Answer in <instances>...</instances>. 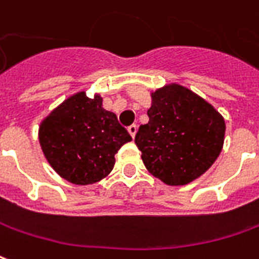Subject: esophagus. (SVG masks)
<instances>
[{
    "label": "esophagus",
    "mask_w": 259,
    "mask_h": 259,
    "mask_svg": "<svg viewBox=\"0 0 259 259\" xmlns=\"http://www.w3.org/2000/svg\"><path fill=\"white\" fill-rule=\"evenodd\" d=\"M127 130H129V133L132 137H135L136 133H137V126L136 124H130L129 127H127Z\"/></svg>",
    "instance_id": "obj_1"
}]
</instances>
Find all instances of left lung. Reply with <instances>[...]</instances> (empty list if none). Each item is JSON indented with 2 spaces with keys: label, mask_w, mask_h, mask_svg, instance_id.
Returning <instances> with one entry per match:
<instances>
[{
  "label": "left lung",
  "mask_w": 259,
  "mask_h": 259,
  "mask_svg": "<svg viewBox=\"0 0 259 259\" xmlns=\"http://www.w3.org/2000/svg\"><path fill=\"white\" fill-rule=\"evenodd\" d=\"M148 123L135 143L148 172L171 186L205 174L223 148L226 123L209 102L180 84L151 92Z\"/></svg>",
  "instance_id": "1"
}]
</instances>
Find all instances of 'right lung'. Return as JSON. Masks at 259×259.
I'll return each instance as SVG.
<instances>
[{"label":"right lung","instance_id":"obj_1","mask_svg":"<svg viewBox=\"0 0 259 259\" xmlns=\"http://www.w3.org/2000/svg\"><path fill=\"white\" fill-rule=\"evenodd\" d=\"M132 140L113 112L102 108L101 95L79 91L41 120L39 143L56 172L74 185L104 180L113 169L115 154Z\"/></svg>","mask_w":259,"mask_h":259}]
</instances>
